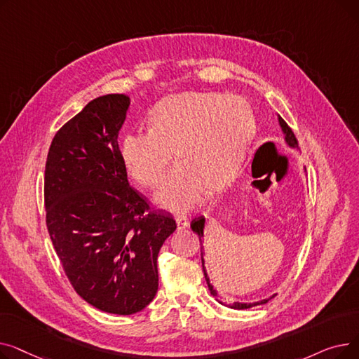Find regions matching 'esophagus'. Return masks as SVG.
I'll list each match as a JSON object with an SVG mask.
<instances>
[{
	"label": "esophagus",
	"instance_id": "34e87169",
	"mask_svg": "<svg viewBox=\"0 0 359 359\" xmlns=\"http://www.w3.org/2000/svg\"><path fill=\"white\" fill-rule=\"evenodd\" d=\"M176 222H177V229H179V230H183V229L187 227V225H189V217H186V215H177V217H176Z\"/></svg>",
	"mask_w": 359,
	"mask_h": 359
}]
</instances>
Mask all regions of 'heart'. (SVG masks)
<instances>
[{"mask_svg":"<svg viewBox=\"0 0 359 359\" xmlns=\"http://www.w3.org/2000/svg\"><path fill=\"white\" fill-rule=\"evenodd\" d=\"M253 113L236 94L180 93L161 100L148 116V130L126 134L121 157L128 175L156 187L175 156L177 164L161 183L156 202L186 212L205 195L234 179L253 134Z\"/></svg>","mask_w":359,"mask_h":359,"instance_id":"b5f03b06","label":"heart"}]
</instances>
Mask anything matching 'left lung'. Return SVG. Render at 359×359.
<instances>
[{"label":"left lung","mask_w":359,"mask_h":359,"mask_svg":"<svg viewBox=\"0 0 359 359\" xmlns=\"http://www.w3.org/2000/svg\"><path fill=\"white\" fill-rule=\"evenodd\" d=\"M279 123H280V126H282V130H284L285 140H287L288 145L292 147V148H298V140L295 138V134L292 132V129L288 126V123H287L284 119H282L280 116H279ZM203 227H205V218H203V217H198V218H195V219L191 222V229L194 230V233H196V234L199 236L201 244H202V237H203ZM201 256H202V268H203V275H205V279H206V284H208V288H210L211 294L215 297V299L218 301V303H221V304H224V306H227V307H230V309H236V310H244V309L255 307V306H257V304H266V303H268V299H263V301H260V303H253V304L225 303V301H222L221 298H218L217 291L212 288L211 282H210V278H208V275H206V271H205V260H203V250H201Z\"/></svg>","instance_id":"left-lung-1"}]
</instances>
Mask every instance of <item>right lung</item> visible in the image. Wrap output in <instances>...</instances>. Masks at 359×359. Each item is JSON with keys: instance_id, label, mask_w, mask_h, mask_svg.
Instances as JSON below:
<instances>
[{"instance_id": "1", "label": "right lung", "mask_w": 359, "mask_h": 359, "mask_svg": "<svg viewBox=\"0 0 359 359\" xmlns=\"http://www.w3.org/2000/svg\"><path fill=\"white\" fill-rule=\"evenodd\" d=\"M129 97L91 100L56 132L45 165L46 227L62 269L88 304L129 316L158 290L157 257L176 230L128 182L118 134Z\"/></svg>"}]
</instances>
